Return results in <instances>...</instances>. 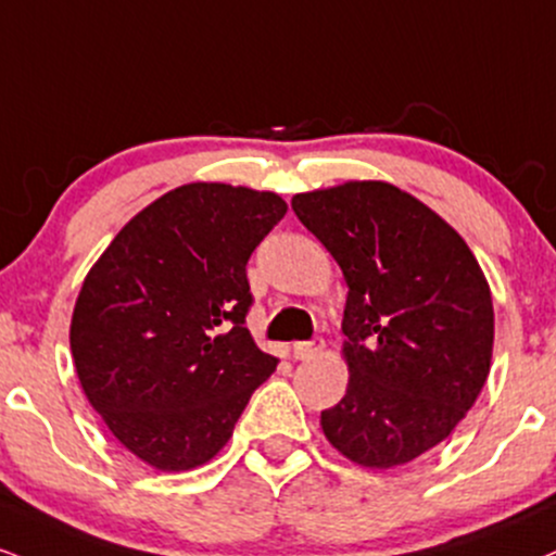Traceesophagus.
<instances>
[{
  "label": "esophagus",
  "instance_id": "1",
  "mask_svg": "<svg viewBox=\"0 0 556 556\" xmlns=\"http://www.w3.org/2000/svg\"><path fill=\"white\" fill-rule=\"evenodd\" d=\"M324 350V339H313V342H295L292 344V357L295 359H313Z\"/></svg>",
  "mask_w": 556,
  "mask_h": 556
}]
</instances>
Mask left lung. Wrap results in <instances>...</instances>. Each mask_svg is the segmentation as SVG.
<instances>
[{"mask_svg": "<svg viewBox=\"0 0 556 556\" xmlns=\"http://www.w3.org/2000/svg\"><path fill=\"white\" fill-rule=\"evenodd\" d=\"M342 266L344 399L320 412L342 456L367 469L409 464L456 430L492 363L490 285L466 240L412 193L346 180L292 197Z\"/></svg>", "mask_w": 556, "mask_h": 556, "instance_id": "1", "label": "left lung"}]
</instances>
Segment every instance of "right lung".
<instances>
[{"label":"right lung","instance_id":"1","mask_svg":"<svg viewBox=\"0 0 556 556\" xmlns=\"http://www.w3.org/2000/svg\"><path fill=\"white\" fill-rule=\"evenodd\" d=\"M271 191L186 184L144 206L87 271L70 344L87 401L157 471L223 451L277 370L245 329V264L285 217Z\"/></svg>","mask_w":556,"mask_h":556}]
</instances>
